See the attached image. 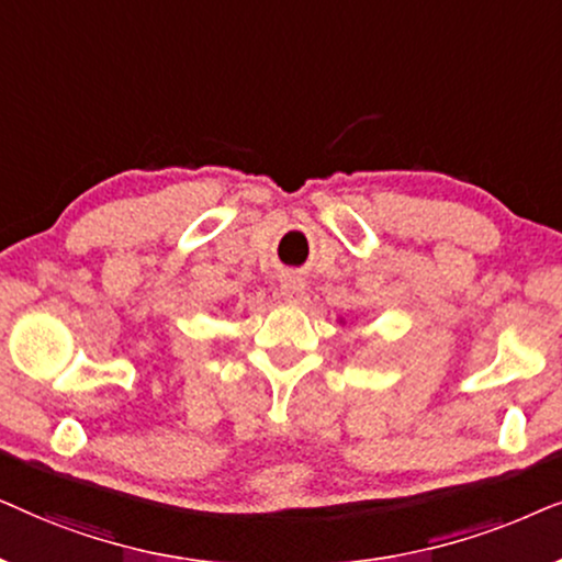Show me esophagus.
Wrapping results in <instances>:
<instances>
[{
  "mask_svg": "<svg viewBox=\"0 0 562 562\" xmlns=\"http://www.w3.org/2000/svg\"><path fill=\"white\" fill-rule=\"evenodd\" d=\"M280 295L285 303L297 305L305 297V282L301 277H285V280L280 282Z\"/></svg>",
  "mask_w": 562,
  "mask_h": 562,
  "instance_id": "obj_1",
  "label": "esophagus"
}]
</instances>
